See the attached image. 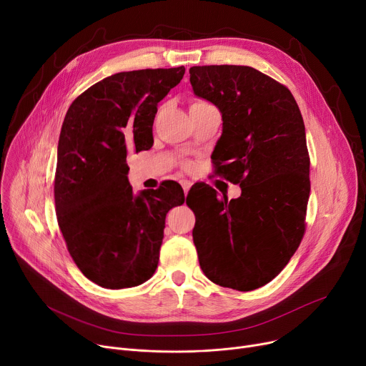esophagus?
I'll return each instance as SVG.
<instances>
[{
	"instance_id": "34e87169",
	"label": "esophagus",
	"mask_w": 366,
	"mask_h": 366,
	"mask_svg": "<svg viewBox=\"0 0 366 366\" xmlns=\"http://www.w3.org/2000/svg\"><path fill=\"white\" fill-rule=\"evenodd\" d=\"M181 185H182V189H184V194L187 196L188 194V189L191 188V182L189 181H181Z\"/></svg>"
}]
</instances>
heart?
Here are the masks:
<instances>
[{
	"label": "heart",
	"instance_id": "heart-1",
	"mask_svg": "<svg viewBox=\"0 0 366 366\" xmlns=\"http://www.w3.org/2000/svg\"><path fill=\"white\" fill-rule=\"evenodd\" d=\"M202 105H207V102H204V101H194L193 104H191V107H189V108H194V107H202ZM184 166H185V167H188V166H189V163H184Z\"/></svg>",
	"mask_w": 366,
	"mask_h": 366
}]
</instances>
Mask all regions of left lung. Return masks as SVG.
I'll list each match as a JSON object with an SVG mask.
<instances>
[{
    "mask_svg": "<svg viewBox=\"0 0 366 366\" xmlns=\"http://www.w3.org/2000/svg\"><path fill=\"white\" fill-rule=\"evenodd\" d=\"M189 81L222 114L215 173L242 188L232 200L206 184L189 189L199 262L214 283L254 291L283 270L305 232L310 157L302 115L290 89L251 66H193Z\"/></svg>",
    "mask_w": 366,
    "mask_h": 366,
    "instance_id": "obj_1",
    "label": "left lung"
}]
</instances>
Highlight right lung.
Returning <instances> with one entry per match:
<instances>
[{"label":"right lung","instance_id":"right-lung-1","mask_svg":"<svg viewBox=\"0 0 366 366\" xmlns=\"http://www.w3.org/2000/svg\"><path fill=\"white\" fill-rule=\"evenodd\" d=\"M184 66L119 72L76 98L62 124L54 175L57 224L80 272L108 290L156 272L166 214L185 202L178 182L134 196L127 154L149 149L157 104Z\"/></svg>","mask_w":366,"mask_h":366}]
</instances>
